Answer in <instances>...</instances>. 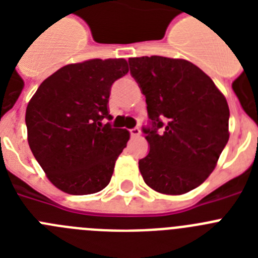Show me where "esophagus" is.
Returning <instances> with one entry per match:
<instances>
[{"mask_svg":"<svg viewBox=\"0 0 258 258\" xmlns=\"http://www.w3.org/2000/svg\"><path fill=\"white\" fill-rule=\"evenodd\" d=\"M131 136L132 137H140L141 136L140 127H133V129H131Z\"/></svg>","mask_w":258,"mask_h":258,"instance_id":"esophagus-1","label":"esophagus"}]
</instances>
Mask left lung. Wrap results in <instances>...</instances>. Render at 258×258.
Returning <instances> with one entry per match:
<instances>
[{
  "mask_svg": "<svg viewBox=\"0 0 258 258\" xmlns=\"http://www.w3.org/2000/svg\"><path fill=\"white\" fill-rule=\"evenodd\" d=\"M131 75L146 97L150 145L140 160L155 191L181 195L208 178L229 141L226 98L211 77L184 59L129 58Z\"/></svg>",
  "mask_w": 258,
  "mask_h": 258,
  "instance_id": "8db88e82",
  "label": "left lung"
}]
</instances>
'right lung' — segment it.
I'll return each instance as SVG.
<instances>
[{"instance_id": "obj_1", "label": "right lung", "mask_w": 258, "mask_h": 258, "mask_svg": "<svg viewBox=\"0 0 258 258\" xmlns=\"http://www.w3.org/2000/svg\"><path fill=\"white\" fill-rule=\"evenodd\" d=\"M127 72L121 58L67 64L47 77L29 101V147L59 190L88 195L111 181L129 132L103 120H112L107 108L111 88Z\"/></svg>"}]
</instances>
